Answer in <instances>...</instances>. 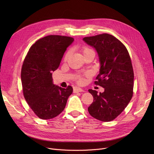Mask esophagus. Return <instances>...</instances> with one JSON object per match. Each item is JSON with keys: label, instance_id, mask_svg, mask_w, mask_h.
I'll return each mask as SVG.
<instances>
[{"label": "esophagus", "instance_id": "obj_1", "mask_svg": "<svg viewBox=\"0 0 154 154\" xmlns=\"http://www.w3.org/2000/svg\"><path fill=\"white\" fill-rule=\"evenodd\" d=\"M83 89H82L80 87H74V93H77V92H83Z\"/></svg>", "mask_w": 154, "mask_h": 154}]
</instances>
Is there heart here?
I'll return each mask as SVG.
<instances>
[{
  "mask_svg": "<svg viewBox=\"0 0 154 154\" xmlns=\"http://www.w3.org/2000/svg\"><path fill=\"white\" fill-rule=\"evenodd\" d=\"M82 52L84 56L85 55L87 54H89V53H94L95 54L94 51L92 49V48H91L89 47H83L82 48ZM69 55H70V52L68 51L66 53V55H65L64 60H67L69 59ZM84 81H85V79H84V77H82V76H79V77L77 78V82H78L79 84H83L84 82Z\"/></svg>",
  "mask_w": 154,
  "mask_h": 154,
  "instance_id": "b5f03b06",
  "label": "heart"
}]
</instances>
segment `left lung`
Wrapping results in <instances>:
<instances>
[{"mask_svg": "<svg viewBox=\"0 0 154 154\" xmlns=\"http://www.w3.org/2000/svg\"><path fill=\"white\" fill-rule=\"evenodd\" d=\"M98 53L100 69L94 84L104 88L98 94L88 90L94 101L88 111L94 118L103 122L114 120L127 106L133 96L134 70L128 52L119 39L102 34L83 38Z\"/></svg>", "mask_w": 154, "mask_h": 154, "instance_id": "1", "label": "left lung"}]
</instances>
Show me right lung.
I'll return each mask as SVG.
<instances>
[{
  "instance_id": "obj_1",
  "label": "right lung",
  "mask_w": 154,
  "mask_h": 154,
  "mask_svg": "<svg viewBox=\"0 0 154 154\" xmlns=\"http://www.w3.org/2000/svg\"><path fill=\"white\" fill-rule=\"evenodd\" d=\"M72 37L51 35L32 45L21 70L22 91L34 114L43 120L59 116L66 107L73 88L55 85L52 72L57 69L64 52L73 42Z\"/></svg>"
}]
</instances>
